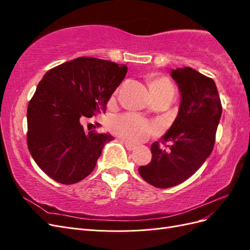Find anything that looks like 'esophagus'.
<instances>
[{"instance_id":"esophagus-1","label":"esophagus","mask_w":250,"mask_h":250,"mask_svg":"<svg viewBox=\"0 0 250 250\" xmlns=\"http://www.w3.org/2000/svg\"><path fill=\"white\" fill-rule=\"evenodd\" d=\"M124 144H125V147H126V149H127V150H129V151H131V150H134L135 148H137V146L133 145V144H131V143L125 142Z\"/></svg>"}]
</instances>
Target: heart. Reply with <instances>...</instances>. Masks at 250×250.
I'll return each mask as SVG.
<instances>
[{"label": "heart", "mask_w": 250, "mask_h": 250, "mask_svg": "<svg viewBox=\"0 0 250 250\" xmlns=\"http://www.w3.org/2000/svg\"><path fill=\"white\" fill-rule=\"evenodd\" d=\"M148 84L153 98L174 95L173 83L165 76L151 78ZM107 126L111 133L131 144L147 141L150 137L157 134L160 131V128L156 124L132 113L110 118Z\"/></svg>", "instance_id": "b5f03b06"}]
</instances>
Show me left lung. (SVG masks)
<instances>
[{"instance_id":"1","label":"left lung","mask_w":250,"mask_h":250,"mask_svg":"<svg viewBox=\"0 0 250 250\" xmlns=\"http://www.w3.org/2000/svg\"><path fill=\"white\" fill-rule=\"evenodd\" d=\"M181 102L178 116L161 143L151 145L152 158L139 173L148 184L168 188L184 183L206 162L214 148L222 113L214 80L192 67L172 70Z\"/></svg>"}]
</instances>
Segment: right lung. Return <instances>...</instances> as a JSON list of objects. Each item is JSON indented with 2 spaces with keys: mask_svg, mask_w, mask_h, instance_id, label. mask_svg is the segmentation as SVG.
Returning a JSON list of instances; mask_svg holds the SVG:
<instances>
[{
  "mask_svg": "<svg viewBox=\"0 0 250 250\" xmlns=\"http://www.w3.org/2000/svg\"><path fill=\"white\" fill-rule=\"evenodd\" d=\"M126 73V65L83 56L43 75L28 104L27 145L50 178L73 185L95 169L104 145L113 139L85 131L80 121L105 112Z\"/></svg>",
  "mask_w": 250,
  "mask_h": 250,
  "instance_id": "add662e5",
  "label": "right lung"
}]
</instances>
